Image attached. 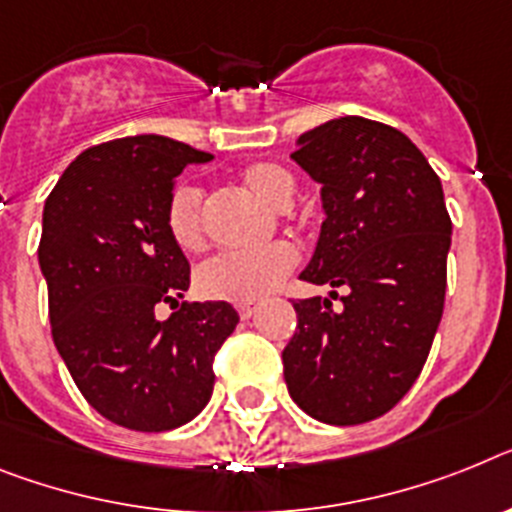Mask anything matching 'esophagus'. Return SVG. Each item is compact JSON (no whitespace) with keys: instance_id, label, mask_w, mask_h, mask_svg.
I'll return each mask as SVG.
<instances>
[{"instance_id":"1","label":"esophagus","mask_w":512,"mask_h":512,"mask_svg":"<svg viewBox=\"0 0 512 512\" xmlns=\"http://www.w3.org/2000/svg\"><path fill=\"white\" fill-rule=\"evenodd\" d=\"M236 309H239V317H242V320H249V317H252L257 312L255 304H239V307H236Z\"/></svg>"}]
</instances>
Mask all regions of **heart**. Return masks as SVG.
Masks as SVG:
<instances>
[{
  "label": "heart",
  "mask_w": 512,
  "mask_h": 512,
  "mask_svg": "<svg viewBox=\"0 0 512 512\" xmlns=\"http://www.w3.org/2000/svg\"><path fill=\"white\" fill-rule=\"evenodd\" d=\"M239 179L255 197L270 208L286 210L296 197V179L278 163L257 161L239 171ZM171 239L192 252L205 242V203L203 190L192 184L176 187L169 203ZM296 268V249L286 242L247 252H218L205 260L195 273V286L205 299L252 304L276 289Z\"/></svg>",
  "instance_id": "b5f03b06"
}]
</instances>
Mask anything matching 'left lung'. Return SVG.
Here are the masks:
<instances>
[{
  "instance_id": "obj_1",
  "label": "left lung",
  "mask_w": 512,
  "mask_h": 512,
  "mask_svg": "<svg viewBox=\"0 0 512 512\" xmlns=\"http://www.w3.org/2000/svg\"><path fill=\"white\" fill-rule=\"evenodd\" d=\"M291 158L325 213L299 278L346 296L294 304L283 377L317 422H372L409 393L440 325L453 234L440 176L401 130L364 117L304 132Z\"/></svg>"
}]
</instances>
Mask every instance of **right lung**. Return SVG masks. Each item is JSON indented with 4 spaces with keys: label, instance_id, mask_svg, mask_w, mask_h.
<instances>
[{
    "label": "right lung",
    "instance_id": "1",
    "mask_svg": "<svg viewBox=\"0 0 512 512\" xmlns=\"http://www.w3.org/2000/svg\"><path fill=\"white\" fill-rule=\"evenodd\" d=\"M210 153L163 135L119 137L64 169L44 205L38 265L51 336L85 401L119 427L166 432L213 393V356L234 333L229 302L179 306L190 263L171 239L176 176Z\"/></svg>",
    "mask_w": 512,
    "mask_h": 512
}]
</instances>
